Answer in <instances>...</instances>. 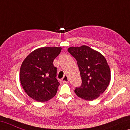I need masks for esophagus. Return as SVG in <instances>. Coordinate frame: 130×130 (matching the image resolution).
Returning <instances> with one entry per match:
<instances>
[{
    "instance_id": "obj_1",
    "label": "esophagus",
    "mask_w": 130,
    "mask_h": 130,
    "mask_svg": "<svg viewBox=\"0 0 130 130\" xmlns=\"http://www.w3.org/2000/svg\"><path fill=\"white\" fill-rule=\"evenodd\" d=\"M62 80L63 82H65V83H67L68 82V78L67 75H65V76L63 77Z\"/></svg>"
}]
</instances>
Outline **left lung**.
<instances>
[{"label":"left lung","mask_w":130,"mask_h":130,"mask_svg":"<svg viewBox=\"0 0 130 130\" xmlns=\"http://www.w3.org/2000/svg\"><path fill=\"white\" fill-rule=\"evenodd\" d=\"M68 51L77 60L82 80L81 86L75 89L74 92L87 101L97 99L111 80V71L105 57L85 45L70 47Z\"/></svg>","instance_id":"1"}]
</instances>
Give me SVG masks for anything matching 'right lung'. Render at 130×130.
I'll return each instance as SVG.
<instances>
[{
  "label": "right lung",
  "mask_w": 130,
  "mask_h": 130,
  "mask_svg": "<svg viewBox=\"0 0 130 130\" xmlns=\"http://www.w3.org/2000/svg\"><path fill=\"white\" fill-rule=\"evenodd\" d=\"M61 47H41L29 54L20 70V80L29 96L36 101H48L55 96L59 83L56 78L57 68L53 60Z\"/></svg>",
  "instance_id": "add662e5"
}]
</instances>
